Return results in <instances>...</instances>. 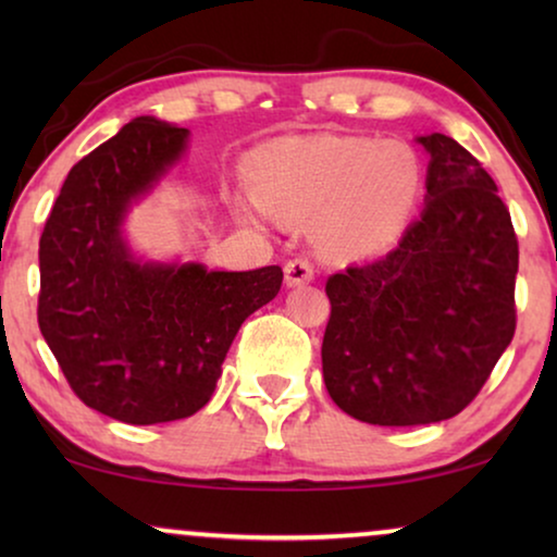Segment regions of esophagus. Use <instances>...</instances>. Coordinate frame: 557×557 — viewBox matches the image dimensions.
Masks as SVG:
<instances>
[{
	"label": "esophagus",
	"instance_id": "1",
	"mask_svg": "<svg viewBox=\"0 0 557 557\" xmlns=\"http://www.w3.org/2000/svg\"><path fill=\"white\" fill-rule=\"evenodd\" d=\"M311 278H314V265H311L307 258H292V261L284 265V281L288 288L309 284Z\"/></svg>",
	"mask_w": 557,
	"mask_h": 557
}]
</instances>
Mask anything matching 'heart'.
Masks as SVG:
<instances>
[{
    "instance_id": "b5f03b06",
    "label": "heart",
    "mask_w": 557,
    "mask_h": 557,
    "mask_svg": "<svg viewBox=\"0 0 557 557\" xmlns=\"http://www.w3.org/2000/svg\"><path fill=\"white\" fill-rule=\"evenodd\" d=\"M256 193L238 197L243 218L311 220L317 248L368 258L398 240L423 189L421 159L403 141L368 136H284L250 157Z\"/></svg>"
}]
</instances>
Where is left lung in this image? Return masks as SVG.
<instances>
[{
  "label": "left lung",
  "instance_id": "1",
  "mask_svg": "<svg viewBox=\"0 0 557 557\" xmlns=\"http://www.w3.org/2000/svg\"><path fill=\"white\" fill-rule=\"evenodd\" d=\"M431 154L425 208L391 253L326 281L324 385L372 425L454 418L476 398L515 337L520 250L482 164L446 134Z\"/></svg>",
  "mask_w": 557,
  "mask_h": 557
}]
</instances>
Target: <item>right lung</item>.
<instances>
[{
	"instance_id": "right-lung-1",
	"label": "right lung",
	"mask_w": 557,
	"mask_h": 557,
	"mask_svg": "<svg viewBox=\"0 0 557 557\" xmlns=\"http://www.w3.org/2000/svg\"><path fill=\"white\" fill-rule=\"evenodd\" d=\"M187 128L139 116L67 172L40 238L37 322L73 393L121 423L180 421L215 393L240 324L284 271L141 261L124 220L187 151Z\"/></svg>"
}]
</instances>
